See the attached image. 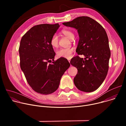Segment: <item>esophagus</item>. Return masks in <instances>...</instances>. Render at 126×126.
Wrapping results in <instances>:
<instances>
[{"instance_id": "esophagus-1", "label": "esophagus", "mask_w": 126, "mask_h": 126, "mask_svg": "<svg viewBox=\"0 0 126 126\" xmlns=\"http://www.w3.org/2000/svg\"><path fill=\"white\" fill-rule=\"evenodd\" d=\"M68 61H69V62L70 63V59H68Z\"/></svg>"}]
</instances>
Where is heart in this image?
<instances>
[{
    "label": "heart",
    "instance_id": "heart-1",
    "mask_svg": "<svg viewBox=\"0 0 126 126\" xmlns=\"http://www.w3.org/2000/svg\"><path fill=\"white\" fill-rule=\"evenodd\" d=\"M61 32L70 40H73L75 38V34L72 31L63 30ZM58 42L59 39L58 35L56 34H54L51 38L50 44L52 47H57L58 46ZM73 52L74 49L73 48H62L57 50V55L58 57L69 59L72 57Z\"/></svg>",
    "mask_w": 126,
    "mask_h": 126
}]
</instances>
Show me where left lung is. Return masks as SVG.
<instances>
[{
    "label": "left lung",
    "instance_id": "left-lung-1",
    "mask_svg": "<svg viewBox=\"0 0 126 126\" xmlns=\"http://www.w3.org/2000/svg\"><path fill=\"white\" fill-rule=\"evenodd\" d=\"M63 24L77 29L79 41L76 49L78 55L70 61L78 72L74 78L80 91L91 92L97 90L104 81L109 69L111 52L108 37L103 26L88 16L77 17Z\"/></svg>",
    "mask_w": 126,
    "mask_h": 126
}]
</instances>
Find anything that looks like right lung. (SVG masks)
<instances>
[{
	"label": "right lung",
	"instance_id": "right-lung-1",
	"mask_svg": "<svg viewBox=\"0 0 126 126\" xmlns=\"http://www.w3.org/2000/svg\"><path fill=\"white\" fill-rule=\"evenodd\" d=\"M59 26L58 23L34 26L20 41L21 69L29 86L41 94L48 95L57 90L62 75L70 65L65 58L54 60L55 53L50 39ZM52 60L53 62L50 63Z\"/></svg>",
	"mask_w": 126,
	"mask_h": 126
}]
</instances>
